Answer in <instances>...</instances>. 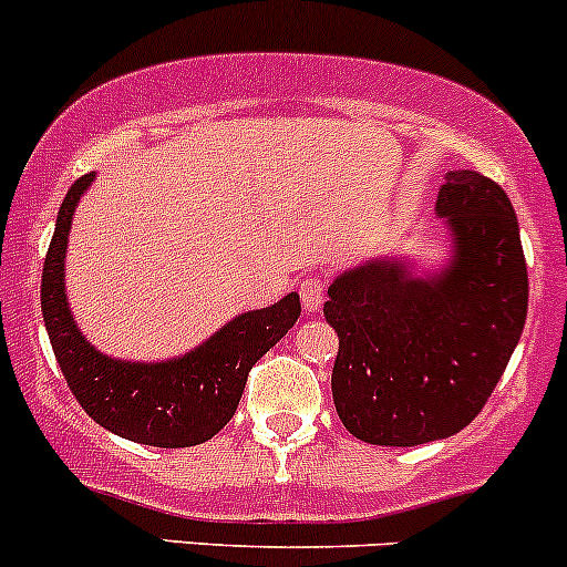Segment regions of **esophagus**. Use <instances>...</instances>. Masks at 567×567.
I'll return each mask as SVG.
<instances>
[{
  "instance_id": "obj_1",
  "label": "esophagus",
  "mask_w": 567,
  "mask_h": 567,
  "mask_svg": "<svg viewBox=\"0 0 567 567\" xmlns=\"http://www.w3.org/2000/svg\"><path fill=\"white\" fill-rule=\"evenodd\" d=\"M300 297H302V306H306L308 313L317 311V308L324 302V281H322V276L302 278V281H300Z\"/></svg>"
}]
</instances>
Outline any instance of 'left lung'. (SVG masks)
<instances>
[{"mask_svg": "<svg viewBox=\"0 0 567 567\" xmlns=\"http://www.w3.org/2000/svg\"><path fill=\"white\" fill-rule=\"evenodd\" d=\"M436 215L451 248L440 267L414 272L406 256H379L327 289L324 319L338 332L332 401L369 445L458 434L497 388L527 319V265L505 190L456 168Z\"/></svg>", "mask_w": 567, "mask_h": 567, "instance_id": "left-lung-1", "label": "left lung"}]
</instances>
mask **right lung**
I'll use <instances>...</instances> for the list:
<instances>
[{"instance_id": "1", "label": "right lung", "mask_w": 567, "mask_h": 567, "mask_svg": "<svg viewBox=\"0 0 567 567\" xmlns=\"http://www.w3.org/2000/svg\"><path fill=\"white\" fill-rule=\"evenodd\" d=\"M95 172L75 179L56 215L40 284V306L68 388L95 423L122 440L153 447H190L213 440L243 399L248 371L300 317V295L245 311L179 358L142 363L103 354L75 324L65 291L70 224Z\"/></svg>"}]
</instances>
